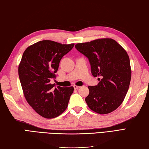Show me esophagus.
I'll return each instance as SVG.
<instances>
[{"label":"esophagus","mask_w":149,"mask_h":149,"mask_svg":"<svg viewBox=\"0 0 149 149\" xmlns=\"http://www.w3.org/2000/svg\"><path fill=\"white\" fill-rule=\"evenodd\" d=\"M73 88H74V89H79V88H80V86H73Z\"/></svg>","instance_id":"1"}]
</instances>
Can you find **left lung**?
Instances as JSON below:
<instances>
[{
    "mask_svg": "<svg viewBox=\"0 0 149 149\" xmlns=\"http://www.w3.org/2000/svg\"><path fill=\"white\" fill-rule=\"evenodd\" d=\"M75 48L89 59L92 75L100 77L97 86H88L85 100L89 108L99 114L116 110L130 86L132 72L127 52L111 38L77 43Z\"/></svg>",
    "mask_w": 149,
    "mask_h": 149,
    "instance_id": "8db88e82",
    "label": "left lung"
}]
</instances>
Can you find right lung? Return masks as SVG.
I'll use <instances>...</instances> for the list:
<instances>
[{
    "mask_svg": "<svg viewBox=\"0 0 149 149\" xmlns=\"http://www.w3.org/2000/svg\"><path fill=\"white\" fill-rule=\"evenodd\" d=\"M74 45L43 40L29 46L22 54L18 72L24 97L45 118L59 116L68 106L73 87L54 88L50 82L56 77L61 59Z\"/></svg>",
    "mask_w": 149,
    "mask_h": 149,
    "instance_id": "right-lung-1",
    "label": "right lung"
}]
</instances>
